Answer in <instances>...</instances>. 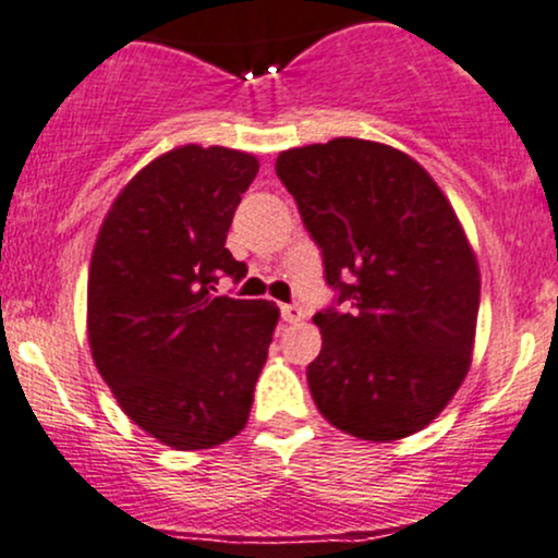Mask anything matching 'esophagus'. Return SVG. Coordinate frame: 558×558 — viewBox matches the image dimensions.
Instances as JSON below:
<instances>
[{
  "label": "esophagus",
  "instance_id": "34e87169",
  "mask_svg": "<svg viewBox=\"0 0 558 558\" xmlns=\"http://www.w3.org/2000/svg\"><path fill=\"white\" fill-rule=\"evenodd\" d=\"M281 318H284V322H290V324H298V322H303V318H305V311L300 308L298 303H284V305H281Z\"/></svg>",
  "mask_w": 558,
  "mask_h": 558
}]
</instances>
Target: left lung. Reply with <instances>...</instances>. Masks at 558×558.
<instances>
[{"mask_svg":"<svg viewBox=\"0 0 558 558\" xmlns=\"http://www.w3.org/2000/svg\"><path fill=\"white\" fill-rule=\"evenodd\" d=\"M277 177L337 292L318 311L316 409L361 440L424 429L472 363L480 268L456 210L414 158L340 136L287 149Z\"/></svg>","mask_w":558,"mask_h":558,"instance_id":"8db88e82","label":"left lung"}]
</instances>
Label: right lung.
<instances>
[{
    "label": "right lung",
    "instance_id": "obj_1",
    "mask_svg": "<svg viewBox=\"0 0 558 558\" xmlns=\"http://www.w3.org/2000/svg\"><path fill=\"white\" fill-rule=\"evenodd\" d=\"M255 173L240 149H171L123 186L92 253V359L123 414L177 450L240 435L279 322L268 300L216 295L247 274L227 231Z\"/></svg>",
    "mask_w": 558,
    "mask_h": 558
}]
</instances>
